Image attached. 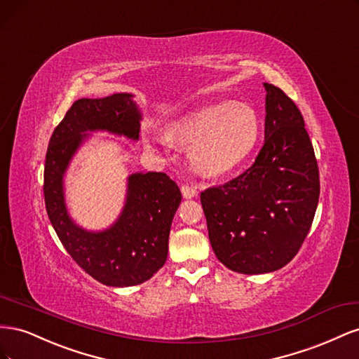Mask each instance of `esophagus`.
Listing matches in <instances>:
<instances>
[{
    "mask_svg": "<svg viewBox=\"0 0 359 359\" xmlns=\"http://www.w3.org/2000/svg\"><path fill=\"white\" fill-rule=\"evenodd\" d=\"M181 193L182 196L186 199H193L198 196V189L196 187H191V186H182L181 187Z\"/></svg>",
    "mask_w": 359,
    "mask_h": 359,
    "instance_id": "1",
    "label": "esophagus"
}]
</instances>
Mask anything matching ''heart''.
<instances>
[{"label": "heart", "mask_w": 359, "mask_h": 359, "mask_svg": "<svg viewBox=\"0 0 359 359\" xmlns=\"http://www.w3.org/2000/svg\"><path fill=\"white\" fill-rule=\"evenodd\" d=\"M259 132V116L245 103L203 106L168 127L173 142L190 147L193 169L206 177L224 175L240 166L253 151Z\"/></svg>", "instance_id": "1"}]
</instances>
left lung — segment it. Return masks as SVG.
I'll return each mask as SVG.
<instances>
[{
  "instance_id": "left-lung-1",
  "label": "left lung",
  "mask_w": 359,
  "mask_h": 359,
  "mask_svg": "<svg viewBox=\"0 0 359 359\" xmlns=\"http://www.w3.org/2000/svg\"><path fill=\"white\" fill-rule=\"evenodd\" d=\"M265 140L243 175L201 193L210 243L235 273L266 274L287 265L306 240L319 202V169L304 118L264 82Z\"/></svg>"
}]
</instances>
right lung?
Returning a JSON list of instances; mask_svg holds the SVG:
<instances>
[{"label": "right lung", "mask_w": 359, "mask_h": 359, "mask_svg": "<svg viewBox=\"0 0 359 359\" xmlns=\"http://www.w3.org/2000/svg\"><path fill=\"white\" fill-rule=\"evenodd\" d=\"M133 99L132 93H115L76 100L53 130L45 165L46 211L60 241L85 273L114 287L144 283L165 265L181 191L166 173L135 172L127 177L124 205L116 220L94 231L76 223L69 212L66 173L93 133L137 142L142 111ZM121 144L130 149V144Z\"/></svg>", "instance_id": "right-lung-1"}]
</instances>
